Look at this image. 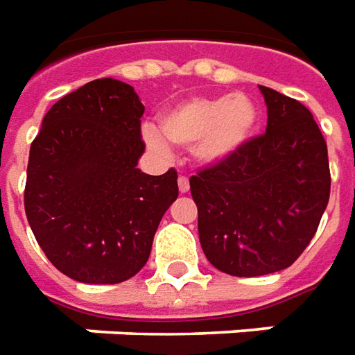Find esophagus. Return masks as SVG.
Masks as SVG:
<instances>
[{
    "label": "esophagus",
    "instance_id": "obj_1",
    "mask_svg": "<svg viewBox=\"0 0 355 355\" xmlns=\"http://www.w3.org/2000/svg\"><path fill=\"white\" fill-rule=\"evenodd\" d=\"M178 187H180V193H187L189 191V180L185 175H180L178 180Z\"/></svg>",
    "mask_w": 355,
    "mask_h": 355
}]
</instances>
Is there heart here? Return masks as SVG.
<instances>
[{
	"label": "heart",
	"instance_id": "1",
	"mask_svg": "<svg viewBox=\"0 0 355 355\" xmlns=\"http://www.w3.org/2000/svg\"><path fill=\"white\" fill-rule=\"evenodd\" d=\"M257 106L245 94L201 96L175 106L162 117V135L175 146H195L202 162L218 164L248 145L257 127ZM146 143L162 148V141L154 131H146Z\"/></svg>",
	"mask_w": 355,
	"mask_h": 355
}]
</instances>
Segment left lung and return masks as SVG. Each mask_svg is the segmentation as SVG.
I'll use <instances>...</instances> for the list:
<instances>
[{
  "label": "left lung",
  "mask_w": 355,
  "mask_h": 355,
  "mask_svg": "<svg viewBox=\"0 0 355 355\" xmlns=\"http://www.w3.org/2000/svg\"><path fill=\"white\" fill-rule=\"evenodd\" d=\"M266 131L189 178L205 255L232 276L278 272L304 253L331 195L329 153L311 112L259 87Z\"/></svg>",
  "instance_id": "1"
}]
</instances>
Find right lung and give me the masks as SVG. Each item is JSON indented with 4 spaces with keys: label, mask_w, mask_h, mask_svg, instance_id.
I'll return each mask as SVG.
<instances>
[{
    "label": "right lung",
    "mask_w": 355,
    "mask_h": 355,
    "mask_svg": "<svg viewBox=\"0 0 355 355\" xmlns=\"http://www.w3.org/2000/svg\"><path fill=\"white\" fill-rule=\"evenodd\" d=\"M145 106L131 85L96 79L60 98L31 145L24 212L60 272L117 284L148 261L156 228L178 199V172L137 168Z\"/></svg>",
    "instance_id": "obj_1"
}]
</instances>
